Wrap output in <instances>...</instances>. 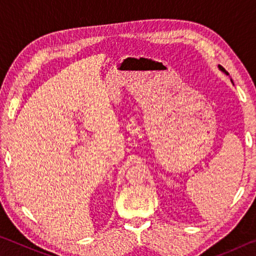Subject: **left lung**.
<instances>
[{
    "label": "left lung",
    "instance_id": "left-lung-1",
    "mask_svg": "<svg viewBox=\"0 0 256 256\" xmlns=\"http://www.w3.org/2000/svg\"><path fill=\"white\" fill-rule=\"evenodd\" d=\"M219 68H220V70H222V72H224V73H227V72H226V70H224V68H222V66H219Z\"/></svg>",
    "mask_w": 256,
    "mask_h": 256
}]
</instances>
